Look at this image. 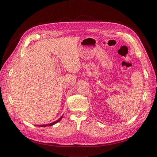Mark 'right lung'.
Instances as JSON below:
<instances>
[{"mask_svg":"<svg viewBox=\"0 0 157 157\" xmlns=\"http://www.w3.org/2000/svg\"><path fill=\"white\" fill-rule=\"evenodd\" d=\"M63 117V116H61V118H60L59 120H57V121H54V122H52V123H51V124H44V125H37V126H39V127H47V126H52V125H53L56 124V123L59 122V121L62 119Z\"/></svg>","mask_w":157,"mask_h":157,"instance_id":"right-lung-1","label":"right lung"}]
</instances>
